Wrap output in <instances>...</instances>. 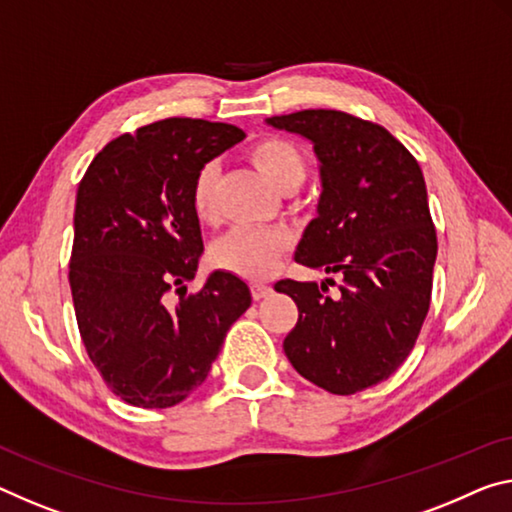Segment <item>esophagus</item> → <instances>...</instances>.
<instances>
[{
  "mask_svg": "<svg viewBox=\"0 0 512 512\" xmlns=\"http://www.w3.org/2000/svg\"><path fill=\"white\" fill-rule=\"evenodd\" d=\"M271 291L273 289L269 285H264V282H253V285H250V296H253V300H262L269 296Z\"/></svg>",
  "mask_w": 512,
  "mask_h": 512,
  "instance_id": "1",
  "label": "esophagus"
}]
</instances>
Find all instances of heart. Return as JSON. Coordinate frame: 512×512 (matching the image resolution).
<instances>
[{
  "instance_id": "obj_1",
  "label": "heart",
  "mask_w": 512,
  "mask_h": 512,
  "mask_svg": "<svg viewBox=\"0 0 512 512\" xmlns=\"http://www.w3.org/2000/svg\"><path fill=\"white\" fill-rule=\"evenodd\" d=\"M246 159L253 164L275 189L291 193L303 184L307 175L303 152L285 136L266 134L248 145ZM218 168L205 164L198 168L191 182L189 205L196 221L202 225H214L218 218ZM291 237L285 230H250L237 227L212 246V264L216 269L227 271L246 280L269 278L287 255Z\"/></svg>"
}]
</instances>
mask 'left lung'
Returning a JSON list of instances; mask_svg holds the SVG:
<instances>
[{
	"label": "left lung",
	"mask_w": 512,
	"mask_h": 512,
	"mask_svg": "<svg viewBox=\"0 0 512 512\" xmlns=\"http://www.w3.org/2000/svg\"><path fill=\"white\" fill-rule=\"evenodd\" d=\"M269 123L310 139L321 161L319 216L296 262L342 275L335 296V280L275 282L298 307L282 348L316 387L362 392L401 367L431 307L437 234L424 173L383 125L351 113L305 109Z\"/></svg>",
	"instance_id": "8db88e82"
}]
</instances>
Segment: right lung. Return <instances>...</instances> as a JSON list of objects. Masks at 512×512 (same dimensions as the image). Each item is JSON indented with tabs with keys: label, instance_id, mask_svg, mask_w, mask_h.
Returning a JSON list of instances; mask_svg holds the SVG:
<instances>
[{
	"label": "right lung",
	"instance_id": "1",
	"mask_svg": "<svg viewBox=\"0 0 512 512\" xmlns=\"http://www.w3.org/2000/svg\"><path fill=\"white\" fill-rule=\"evenodd\" d=\"M243 139L225 123L157 120L109 141L79 182L68 275L79 335L107 387L136 408H173L205 383L250 307L246 282L225 271L186 291L202 255L191 182Z\"/></svg>",
	"mask_w": 512,
	"mask_h": 512
}]
</instances>
